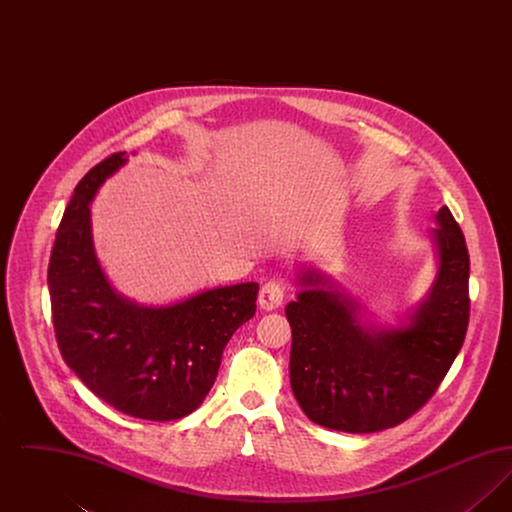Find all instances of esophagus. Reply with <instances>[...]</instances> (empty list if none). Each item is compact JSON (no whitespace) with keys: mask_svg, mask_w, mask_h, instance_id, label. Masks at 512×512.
I'll use <instances>...</instances> for the list:
<instances>
[{"mask_svg":"<svg viewBox=\"0 0 512 512\" xmlns=\"http://www.w3.org/2000/svg\"><path fill=\"white\" fill-rule=\"evenodd\" d=\"M284 299V288L278 282H267L259 292V305L265 311H274L282 305Z\"/></svg>","mask_w":512,"mask_h":512,"instance_id":"34e87169","label":"esophagus"}]
</instances>
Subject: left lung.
<instances>
[{
  "label": "left lung",
  "mask_w": 512,
  "mask_h": 512,
  "mask_svg": "<svg viewBox=\"0 0 512 512\" xmlns=\"http://www.w3.org/2000/svg\"><path fill=\"white\" fill-rule=\"evenodd\" d=\"M428 240L436 278L428 293L393 324L366 311L315 267L295 270L292 326L293 395L315 424L347 432H382L416 413L463 347L468 326V249L443 205Z\"/></svg>",
  "instance_id": "8db88e82"
}]
</instances>
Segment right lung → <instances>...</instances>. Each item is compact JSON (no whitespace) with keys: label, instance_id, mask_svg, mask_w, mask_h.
I'll return each mask as SVG.
<instances>
[{"label":"right lung","instance_id":"right-lung-1","mask_svg":"<svg viewBox=\"0 0 512 512\" xmlns=\"http://www.w3.org/2000/svg\"><path fill=\"white\" fill-rule=\"evenodd\" d=\"M126 163V151L115 153L74 188L49 259L51 315L61 355L88 390L121 413L167 422L203 403L226 343L255 315L259 284L201 290L167 305L115 290L94 247L90 205Z\"/></svg>","mask_w":512,"mask_h":512}]
</instances>
